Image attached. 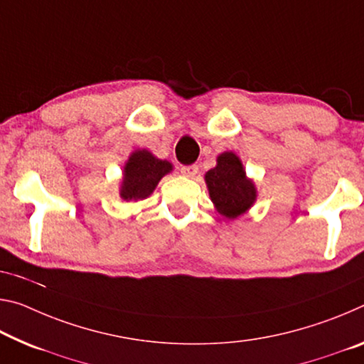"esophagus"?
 Listing matches in <instances>:
<instances>
[{
    "instance_id": "obj_1",
    "label": "esophagus",
    "mask_w": 364,
    "mask_h": 364,
    "mask_svg": "<svg viewBox=\"0 0 364 364\" xmlns=\"http://www.w3.org/2000/svg\"><path fill=\"white\" fill-rule=\"evenodd\" d=\"M198 171H199L198 165H186V166H181V173H183L184 176H188V178H194L196 175H198Z\"/></svg>"
}]
</instances>
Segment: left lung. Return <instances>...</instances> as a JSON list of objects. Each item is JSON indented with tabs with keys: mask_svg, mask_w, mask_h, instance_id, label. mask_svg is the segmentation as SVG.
Returning <instances> with one entry per match:
<instances>
[{
	"mask_svg": "<svg viewBox=\"0 0 364 364\" xmlns=\"http://www.w3.org/2000/svg\"><path fill=\"white\" fill-rule=\"evenodd\" d=\"M205 184L215 209L227 218L240 217L257 198L255 183L246 176L243 164L233 152L218 155L217 165L205 173Z\"/></svg>",
	"mask_w": 364,
	"mask_h": 364,
	"instance_id": "8db88e82",
	"label": "left lung"
}]
</instances>
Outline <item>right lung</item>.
Returning a JSON list of instances; mask_svg holds the SVG:
<instances>
[{
    "mask_svg": "<svg viewBox=\"0 0 364 364\" xmlns=\"http://www.w3.org/2000/svg\"><path fill=\"white\" fill-rule=\"evenodd\" d=\"M171 170L170 161L154 157L146 149L134 151L124 165L119 196L124 200L146 199L154 193L161 178Z\"/></svg>",
    "mask_w": 364,
    "mask_h": 364,
    "instance_id": "add662e5",
    "label": "right lung"
}]
</instances>
